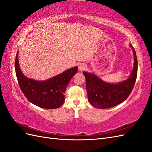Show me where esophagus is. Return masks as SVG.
Here are the masks:
<instances>
[{
    "mask_svg": "<svg viewBox=\"0 0 152 152\" xmlns=\"http://www.w3.org/2000/svg\"><path fill=\"white\" fill-rule=\"evenodd\" d=\"M86 68V65L84 64H80L79 66H78V69L80 71H84L85 70Z\"/></svg>",
    "mask_w": 152,
    "mask_h": 152,
    "instance_id": "esophagus-1",
    "label": "esophagus"
}]
</instances>
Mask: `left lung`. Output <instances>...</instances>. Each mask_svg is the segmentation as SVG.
<instances>
[{
    "instance_id": "left-lung-1",
    "label": "left lung",
    "mask_w": 152,
    "mask_h": 152,
    "mask_svg": "<svg viewBox=\"0 0 152 152\" xmlns=\"http://www.w3.org/2000/svg\"><path fill=\"white\" fill-rule=\"evenodd\" d=\"M133 49L134 57V68L129 78L116 84L108 83L94 75L83 72L86 79V88L88 100L90 104L99 109H107L114 107L125 101L135 85L137 74V60L136 51Z\"/></svg>"
}]
</instances>
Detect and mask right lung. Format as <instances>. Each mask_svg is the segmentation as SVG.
Listing matches in <instances>:
<instances>
[{"label": "right lung", "mask_w": 152, "mask_h": 152, "mask_svg": "<svg viewBox=\"0 0 152 152\" xmlns=\"http://www.w3.org/2000/svg\"><path fill=\"white\" fill-rule=\"evenodd\" d=\"M18 51L15 59V71L21 90L27 100L45 109H56L63 104L69 82L77 72L75 67L46 81L29 79L21 72L18 63Z\"/></svg>", "instance_id": "1"}]
</instances>
